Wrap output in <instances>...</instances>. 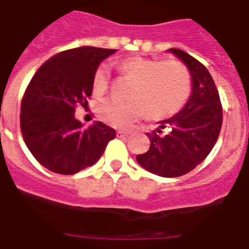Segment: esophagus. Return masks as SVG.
Listing matches in <instances>:
<instances>
[{
    "label": "esophagus",
    "instance_id": "34e87169",
    "mask_svg": "<svg viewBox=\"0 0 249 249\" xmlns=\"http://www.w3.org/2000/svg\"><path fill=\"white\" fill-rule=\"evenodd\" d=\"M117 136H118V137H127V136H129V132H126V131H122V129H120V131H117Z\"/></svg>",
    "mask_w": 249,
    "mask_h": 249
}]
</instances>
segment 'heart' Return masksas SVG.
<instances>
[{"mask_svg":"<svg viewBox=\"0 0 249 249\" xmlns=\"http://www.w3.org/2000/svg\"><path fill=\"white\" fill-rule=\"evenodd\" d=\"M121 74L133 81L129 101L106 98L97 106L103 122L120 128H128L143 117L152 121L168 118L183 107L191 93L190 73L176 59H152L132 56L118 63ZM109 86V68L102 63L92 77L94 94H103Z\"/></svg>","mask_w":249,"mask_h":249,"instance_id":"1","label":"heart"}]
</instances>
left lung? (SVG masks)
Listing matches in <instances>:
<instances>
[{
    "instance_id": "left-lung-1",
    "label": "left lung",
    "mask_w": 249,
    "mask_h": 249,
    "mask_svg": "<svg viewBox=\"0 0 249 249\" xmlns=\"http://www.w3.org/2000/svg\"><path fill=\"white\" fill-rule=\"evenodd\" d=\"M169 52L186 65L192 80V93L183 108L160 127L147 133L151 146L137 155L141 167L160 177H179L191 172L210 155L218 140L222 127V105L208 70L184 51L169 48ZM162 129L166 135L160 136Z\"/></svg>"
}]
</instances>
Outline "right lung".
Wrapping results in <instances>:
<instances>
[{
	"label": "right lung",
	"mask_w": 249,
	"mask_h": 249,
	"mask_svg": "<svg viewBox=\"0 0 249 249\" xmlns=\"http://www.w3.org/2000/svg\"><path fill=\"white\" fill-rule=\"evenodd\" d=\"M117 50L72 48L54 54L32 77L21 103V132L34 157L59 175L93 166L116 131L102 122L89 128L74 117L76 107L92 94V77Z\"/></svg>",
	"instance_id": "obj_1"
}]
</instances>
